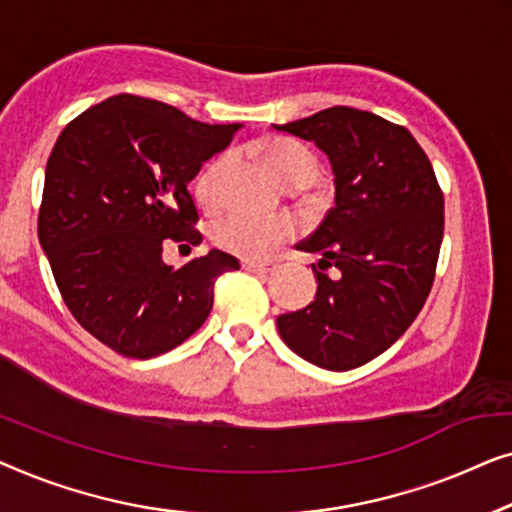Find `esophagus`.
Wrapping results in <instances>:
<instances>
[{"mask_svg": "<svg viewBox=\"0 0 512 512\" xmlns=\"http://www.w3.org/2000/svg\"><path fill=\"white\" fill-rule=\"evenodd\" d=\"M241 266L246 271H253V273H271L278 269L276 262H243Z\"/></svg>", "mask_w": 512, "mask_h": 512, "instance_id": "esophagus-1", "label": "esophagus"}]
</instances>
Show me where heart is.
<instances>
[{"instance_id":"1","label":"heart","mask_w":512,"mask_h":512,"mask_svg":"<svg viewBox=\"0 0 512 512\" xmlns=\"http://www.w3.org/2000/svg\"><path fill=\"white\" fill-rule=\"evenodd\" d=\"M264 162L287 187H304L318 176V160L304 143L292 139H266L259 143ZM225 157H218L201 171L194 185L197 199L204 206L220 201V176L225 171ZM213 243L229 255L243 259H262L271 255L280 243L292 236V222L287 218H259V215L232 213L213 227Z\"/></svg>"}]
</instances>
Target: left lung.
<instances>
[{"instance_id":"1","label":"left lung","mask_w":512,"mask_h":512,"mask_svg":"<svg viewBox=\"0 0 512 512\" xmlns=\"http://www.w3.org/2000/svg\"><path fill=\"white\" fill-rule=\"evenodd\" d=\"M273 129L313 141L336 176V206L297 243L320 255L315 301L278 315V331L306 362L357 369L390 348L429 297L443 241V190L413 134L376 113L331 106Z\"/></svg>"}]
</instances>
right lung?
<instances>
[{
    "label": "right lung",
    "mask_w": 512,
    "mask_h": 512,
    "mask_svg": "<svg viewBox=\"0 0 512 512\" xmlns=\"http://www.w3.org/2000/svg\"><path fill=\"white\" fill-rule=\"evenodd\" d=\"M239 127L115 95L57 136L39 241L71 315L118 355L150 359L174 350L204 325L218 276L239 269L222 250L181 269L162 262L164 243H201L187 185Z\"/></svg>",
    "instance_id": "right-lung-1"
}]
</instances>
